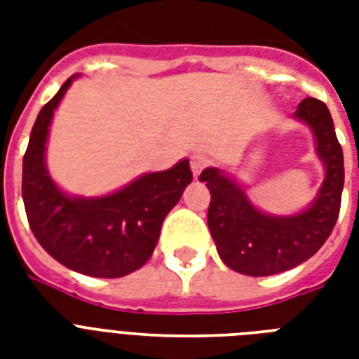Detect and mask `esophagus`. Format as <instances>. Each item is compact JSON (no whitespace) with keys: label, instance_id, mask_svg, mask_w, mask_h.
<instances>
[{"label":"esophagus","instance_id":"1","mask_svg":"<svg viewBox=\"0 0 359 359\" xmlns=\"http://www.w3.org/2000/svg\"><path fill=\"white\" fill-rule=\"evenodd\" d=\"M208 163H210V160H208L205 154H194V156H191V160H190V165H191V171H194V177H199L203 169L208 168Z\"/></svg>","mask_w":359,"mask_h":359}]
</instances>
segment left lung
<instances>
[{"label":"left lung","instance_id":"8db88e82","mask_svg":"<svg viewBox=\"0 0 359 359\" xmlns=\"http://www.w3.org/2000/svg\"><path fill=\"white\" fill-rule=\"evenodd\" d=\"M292 117L309 126L324 165L317 197L304 210L289 216L262 212L224 169L207 168L199 175L210 191L207 222L219 259L244 276H273L306 262L323 248L339 216L345 165L330 109L309 97L298 104Z\"/></svg>","mask_w":359,"mask_h":359}]
</instances>
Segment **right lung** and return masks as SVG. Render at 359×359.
Listing matches in <instances>:
<instances>
[{
  "label": "right lung",
  "mask_w": 359,
  "mask_h": 359,
  "mask_svg": "<svg viewBox=\"0 0 359 359\" xmlns=\"http://www.w3.org/2000/svg\"><path fill=\"white\" fill-rule=\"evenodd\" d=\"M78 74L41 109L22 165V197L39 244L63 266L93 278H123L149 259L169 210L191 182L188 158L171 169L145 173L98 197L70 196L48 173L46 143L53 111Z\"/></svg>",
  "instance_id": "add662e5"
}]
</instances>
